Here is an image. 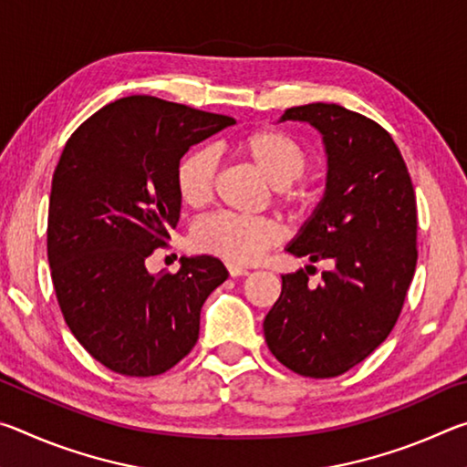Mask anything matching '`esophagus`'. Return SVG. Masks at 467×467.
Returning a JSON list of instances; mask_svg holds the SVG:
<instances>
[{"instance_id": "1", "label": "esophagus", "mask_w": 467, "mask_h": 467, "mask_svg": "<svg viewBox=\"0 0 467 467\" xmlns=\"http://www.w3.org/2000/svg\"><path fill=\"white\" fill-rule=\"evenodd\" d=\"M226 267H228V274H231L233 278H239V275L249 274L247 267H241V265H234V264H226Z\"/></svg>"}]
</instances>
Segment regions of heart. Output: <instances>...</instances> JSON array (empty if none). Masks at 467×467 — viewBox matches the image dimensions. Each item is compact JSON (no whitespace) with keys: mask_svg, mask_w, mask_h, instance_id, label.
Masks as SVG:
<instances>
[{"mask_svg":"<svg viewBox=\"0 0 467 467\" xmlns=\"http://www.w3.org/2000/svg\"><path fill=\"white\" fill-rule=\"evenodd\" d=\"M234 150L270 181L280 203L298 205L303 202L298 179L309 171L311 158L300 141L280 130H257L236 140ZM214 152L208 148L192 150L181 158L175 171L179 200L187 208H203L214 192ZM280 236L282 226L270 216H236L218 212L193 226L192 244L193 249L223 257L228 264H251L274 247Z\"/></svg>","mask_w":467,"mask_h":467,"instance_id":"heart-1","label":"heart"}]
</instances>
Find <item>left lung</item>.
<instances>
[{
	"label": "left lung",
	"mask_w": 467,
	"mask_h": 467,
	"mask_svg": "<svg viewBox=\"0 0 467 467\" xmlns=\"http://www.w3.org/2000/svg\"><path fill=\"white\" fill-rule=\"evenodd\" d=\"M280 121L311 123L321 133L327 183L286 247L311 265L282 275L264 334L284 367L329 379L365 360L400 317L418 259L416 195L400 148L368 117L311 102L286 109ZM317 261L335 267L313 287Z\"/></svg>",
	"instance_id": "left-lung-1"
}]
</instances>
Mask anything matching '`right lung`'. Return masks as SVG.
I'll list each match as a JSON object with an SVG mask.
<instances>
[{
    "label": "right lung",
    "mask_w": 467,
    "mask_h": 467,
    "mask_svg": "<svg viewBox=\"0 0 467 467\" xmlns=\"http://www.w3.org/2000/svg\"><path fill=\"white\" fill-rule=\"evenodd\" d=\"M234 125L156 97L97 110L67 140L53 172L47 255L63 319L92 358L128 377L161 375L200 337V313L228 278L212 255L177 274L146 259L181 214L175 171L192 146Z\"/></svg>",
    "instance_id": "obj_1"
}]
</instances>
